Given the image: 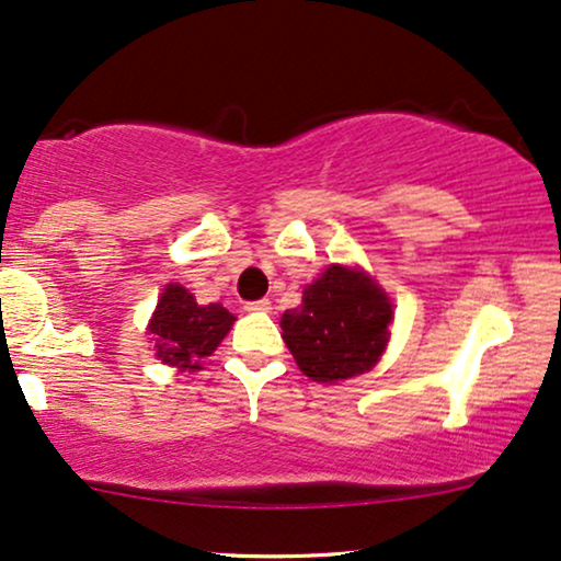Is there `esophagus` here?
<instances>
[{
  "instance_id": "1",
  "label": "esophagus",
  "mask_w": 561,
  "mask_h": 561,
  "mask_svg": "<svg viewBox=\"0 0 561 561\" xmlns=\"http://www.w3.org/2000/svg\"><path fill=\"white\" fill-rule=\"evenodd\" d=\"M245 310H248V313H268V310H272V302H268V300L245 302Z\"/></svg>"
}]
</instances>
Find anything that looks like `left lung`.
Instances as JSON below:
<instances>
[{"label": "left lung", "instance_id": "1", "mask_svg": "<svg viewBox=\"0 0 561 561\" xmlns=\"http://www.w3.org/2000/svg\"><path fill=\"white\" fill-rule=\"evenodd\" d=\"M393 305L363 268L331 264L302 302L282 316V339L300 370L316 382H339L378 365Z\"/></svg>", "mask_w": 561, "mask_h": 561}]
</instances>
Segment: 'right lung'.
<instances>
[{
  "mask_svg": "<svg viewBox=\"0 0 561 561\" xmlns=\"http://www.w3.org/2000/svg\"><path fill=\"white\" fill-rule=\"evenodd\" d=\"M236 316L219 302L198 305L196 297L181 285L162 289L158 308L147 331L152 333L154 357L179 370H202V359L217 350L228 336Z\"/></svg>",
  "mask_w": 561,
  "mask_h": 561,
  "instance_id": "1",
  "label": "right lung"
}]
</instances>
